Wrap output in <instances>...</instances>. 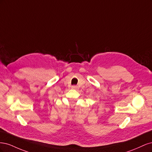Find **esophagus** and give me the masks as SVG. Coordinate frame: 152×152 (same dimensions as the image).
<instances>
[{"instance_id":"obj_1","label":"esophagus","mask_w":152,"mask_h":152,"mask_svg":"<svg viewBox=\"0 0 152 152\" xmlns=\"http://www.w3.org/2000/svg\"><path fill=\"white\" fill-rule=\"evenodd\" d=\"M77 86H72V89H77Z\"/></svg>"}]
</instances>
